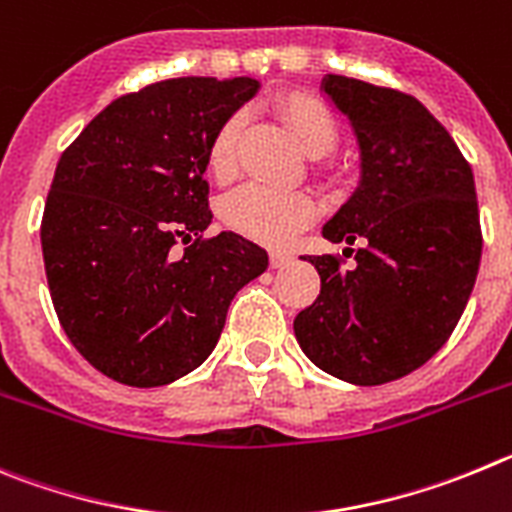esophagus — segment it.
Returning <instances> with one entry per match:
<instances>
[{
  "instance_id": "obj_1",
  "label": "esophagus",
  "mask_w": 512,
  "mask_h": 512,
  "mask_svg": "<svg viewBox=\"0 0 512 512\" xmlns=\"http://www.w3.org/2000/svg\"><path fill=\"white\" fill-rule=\"evenodd\" d=\"M293 262V257L288 252H270V267L273 270H280V267H288Z\"/></svg>"
}]
</instances>
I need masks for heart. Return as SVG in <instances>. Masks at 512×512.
<instances>
[{
    "label": "heart",
    "instance_id": "heart-1",
    "mask_svg": "<svg viewBox=\"0 0 512 512\" xmlns=\"http://www.w3.org/2000/svg\"><path fill=\"white\" fill-rule=\"evenodd\" d=\"M280 119L293 135L301 153L324 158L336 142V124L321 101L303 94H288L275 104ZM242 135V117L234 114L219 127L209 147V168L219 181L234 173L237 142ZM316 204L306 193L273 191V188L242 186L222 204V219L229 229L267 247H283L296 237L298 229L311 222Z\"/></svg>",
    "mask_w": 512,
    "mask_h": 512
}]
</instances>
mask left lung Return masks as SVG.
Segmentation results:
<instances>
[{
  "label": "left lung",
  "mask_w": 512,
  "mask_h": 512,
  "mask_svg": "<svg viewBox=\"0 0 512 512\" xmlns=\"http://www.w3.org/2000/svg\"><path fill=\"white\" fill-rule=\"evenodd\" d=\"M321 94L359 150L357 188L321 234L365 247L352 270L331 255L303 257L319 270L321 293L293 331L319 370L382 385L426 365L464 313L482 255L474 176L413 96L334 73Z\"/></svg>",
  "instance_id": "8db88e82"
}]
</instances>
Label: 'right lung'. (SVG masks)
Masks as SVG:
<instances>
[{
    "instance_id": "1",
    "label": "right lung",
    "mask_w": 512,
    "mask_h": 512,
    "mask_svg": "<svg viewBox=\"0 0 512 512\" xmlns=\"http://www.w3.org/2000/svg\"><path fill=\"white\" fill-rule=\"evenodd\" d=\"M257 91L245 76L158 81L112 101L58 160L40 229L50 298L112 380L160 388L204 365L237 290L267 270L242 234L201 239L211 140ZM178 238L194 240L181 256Z\"/></svg>"
}]
</instances>
